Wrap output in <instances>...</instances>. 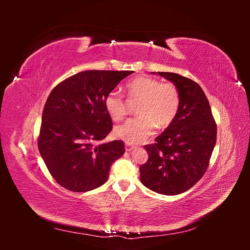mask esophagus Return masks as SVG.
<instances>
[{"label":"esophagus","mask_w":250,"mask_h":250,"mask_svg":"<svg viewBox=\"0 0 250 250\" xmlns=\"http://www.w3.org/2000/svg\"><path fill=\"white\" fill-rule=\"evenodd\" d=\"M133 148H134V146L131 145V144H129V143H126L125 144V150L126 151H131Z\"/></svg>","instance_id":"obj_1"}]
</instances>
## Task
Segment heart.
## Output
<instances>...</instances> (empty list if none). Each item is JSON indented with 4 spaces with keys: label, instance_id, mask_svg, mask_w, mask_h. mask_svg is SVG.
Returning <instances> with one entry per match:
<instances>
[{
    "label": "heart",
    "instance_id": "heart-1",
    "mask_svg": "<svg viewBox=\"0 0 250 250\" xmlns=\"http://www.w3.org/2000/svg\"><path fill=\"white\" fill-rule=\"evenodd\" d=\"M125 90L130 101L140 100L139 117L118 126L115 134L129 144L145 142L154 133L155 127L165 129L175 121L180 108V94L175 84L140 76L129 81ZM104 106L112 120H123L128 113L127 103L118 92H110L104 99Z\"/></svg>",
    "mask_w": 250,
    "mask_h": 250
}]
</instances>
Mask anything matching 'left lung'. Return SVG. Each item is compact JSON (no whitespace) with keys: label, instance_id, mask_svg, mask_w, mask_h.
<instances>
[{"label":"left lung","instance_id":"8db88e82","mask_svg":"<svg viewBox=\"0 0 250 250\" xmlns=\"http://www.w3.org/2000/svg\"><path fill=\"white\" fill-rule=\"evenodd\" d=\"M157 74L178 88L180 108L173 124L154 144L145 146L148 161L140 167L141 181L158 194L177 195L197 184L206 173L216 145L217 125L199 84L175 73Z\"/></svg>","mask_w":250,"mask_h":250}]
</instances>
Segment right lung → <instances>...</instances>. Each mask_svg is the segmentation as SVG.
Returning a JSON list of instances; mask_svg holds the SVG:
<instances>
[{
    "label": "right lung",
    "mask_w": 250,
    "mask_h": 250,
    "mask_svg": "<svg viewBox=\"0 0 250 250\" xmlns=\"http://www.w3.org/2000/svg\"><path fill=\"white\" fill-rule=\"evenodd\" d=\"M132 71H84L60 82L44 104L39 150L56 183L87 192L108 179L123 141L98 144L112 129L104 99Z\"/></svg>",
    "instance_id": "add662e5"
}]
</instances>
